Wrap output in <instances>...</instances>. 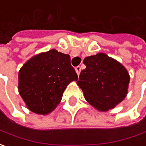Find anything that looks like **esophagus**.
<instances>
[{
    "mask_svg": "<svg viewBox=\"0 0 146 146\" xmlns=\"http://www.w3.org/2000/svg\"><path fill=\"white\" fill-rule=\"evenodd\" d=\"M76 73H77V75L79 76V75H80V71H81V67H80V66H76Z\"/></svg>",
    "mask_w": 146,
    "mask_h": 146,
    "instance_id": "esophagus-1",
    "label": "esophagus"
}]
</instances>
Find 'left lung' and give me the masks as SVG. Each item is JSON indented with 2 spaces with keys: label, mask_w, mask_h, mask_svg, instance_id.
<instances>
[{
  "label": "left lung",
  "mask_w": 146,
  "mask_h": 146,
  "mask_svg": "<svg viewBox=\"0 0 146 146\" xmlns=\"http://www.w3.org/2000/svg\"><path fill=\"white\" fill-rule=\"evenodd\" d=\"M84 64L77 84L90 105L106 111L125 98L130 77L123 65L105 53L85 58Z\"/></svg>",
  "instance_id": "left-lung-1"
}]
</instances>
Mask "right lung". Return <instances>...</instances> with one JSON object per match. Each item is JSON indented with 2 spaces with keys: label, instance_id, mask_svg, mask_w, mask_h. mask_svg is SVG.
I'll return each instance as SVG.
<instances>
[{
  "label": "right lung",
  "instance_id": "1",
  "mask_svg": "<svg viewBox=\"0 0 146 146\" xmlns=\"http://www.w3.org/2000/svg\"><path fill=\"white\" fill-rule=\"evenodd\" d=\"M77 80L70 56L51 49L23 66L19 73V91L30 110L47 115L60 103L66 86Z\"/></svg>",
  "mask_w": 146,
  "mask_h": 146
}]
</instances>
